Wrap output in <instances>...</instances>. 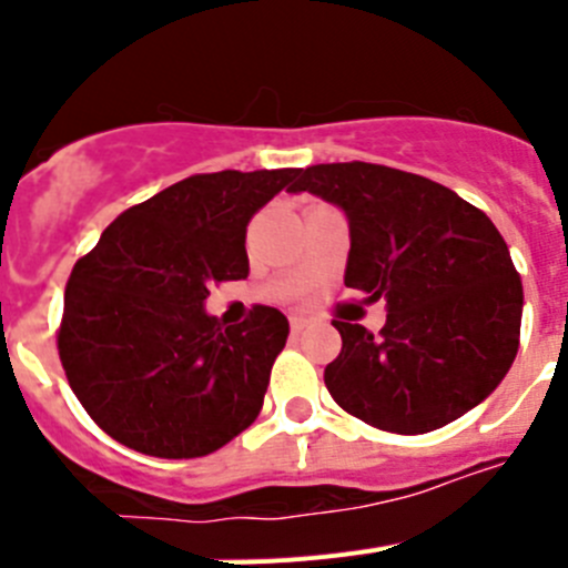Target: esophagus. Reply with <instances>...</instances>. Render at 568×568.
I'll return each instance as SVG.
<instances>
[{
    "mask_svg": "<svg viewBox=\"0 0 568 568\" xmlns=\"http://www.w3.org/2000/svg\"><path fill=\"white\" fill-rule=\"evenodd\" d=\"M304 327H307V321L304 318H290V329H293V335L304 333Z\"/></svg>",
    "mask_w": 568,
    "mask_h": 568,
    "instance_id": "1",
    "label": "esophagus"
}]
</instances>
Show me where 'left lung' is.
Returning <instances> with one entry per match:
<instances>
[{"label":"left lung","instance_id":"left-lung-1","mask_svg":"<svg viewBox=\"0 0 568 568\" xmlns=\"http://www.w3.org/2000/svg\"><path fill=\"white\" fill-rule=\"evenodd\" d=\"M344 210V284L386 301L373 335L333 321L341 355L324 384L341 409L386 433L440 429L489 398L518 355L524 284L504 235L458 193L384 164L301 170L290 193Z\"/></svg>","mask_w":568,"mask_h":568}]
</instances>
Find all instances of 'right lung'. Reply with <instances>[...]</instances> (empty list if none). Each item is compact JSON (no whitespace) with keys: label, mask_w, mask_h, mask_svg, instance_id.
<instances>
[{"label":"right lung","mask_w":568,"mask_h":568,"mask_svg":"<svg viewBox=\"0 0 568 568\" xmlns=\"http://www.w3.org/2000/svg\"><path fill=\"white\" fill-rule=\"evenodd\" d=\"M301 170L190 175L124 210L77 261L59 358L110 438L153 458H202L261 413L290 321L275 307L222 327L219 281L247 278V224Z\"/></svg>","instance_id":"right-lung-1"}]
</instances>
